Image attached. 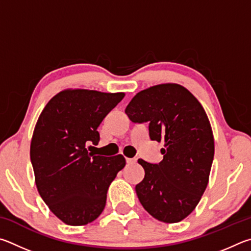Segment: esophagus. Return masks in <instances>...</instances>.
Listing matches in <instances>:
<instances>
[{
	"label": "esophagus",
	"mask_w": 251,
	"mask_h": 251,
	"mask_svg": "<svg viewBox=\"0 0 251 251\" xmlns=\"http://www.w3.org/2000/svg\"><path fill=\"white\" fill-rule=\"evenodd\" d=\"M126 163H128V164H134L135 163V162H137V159H134V157H133V159H130V157H126Z\"/></svg>",
	"instance_id": "34e87169"
}]
</instances>
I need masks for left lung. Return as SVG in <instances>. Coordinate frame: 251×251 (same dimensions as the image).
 Masks as SVG:
<instances>
[{
  "instance_id": "1",
  "label": "left lung",
  "mask_w": 251,
  "mask_h": 251,
  "mask_svg": "<svg viewBox=\"0 0 251 251\" xmlns=\"http://www.w3.org/2000/svg\"><path fill=\"white\" fill-rule=\"evenodd\" d=\"M126 113L134 123H148L152 141L164 142L159 164L138 160L146 172L135 186L140 203L157 221H183L195 209L208 184L215 146L207 114L177 83L138 92Z\"/></svg>"
}]
</instances>
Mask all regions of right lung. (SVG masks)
<instances>
[{
  "label": "right lung",
  "mask_w": 251,
  "mask_h": 251,
  "mask_svg": "<svg viewBox=\"0 0 251 251\" xmlns=\"http://www.w3.org/2000/svg\"><path fill=\"white\" fill-rule=\"evenodd\" d=\"M123 92L66 89L48 101L30 142L35 183L51 213L70 226L94 222L102 213L110 184L126 165L123 155L89 153L104 117L123 99Z\"/></svg>",
  "instance_id": "1"
}]
</instances>
